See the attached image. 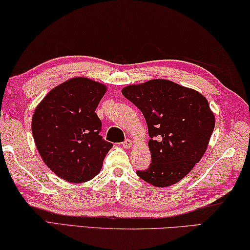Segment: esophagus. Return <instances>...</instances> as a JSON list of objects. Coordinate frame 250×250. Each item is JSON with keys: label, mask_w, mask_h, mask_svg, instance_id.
I'll list each match as a JSON object with an SVG mask.
<instances>
[{"label": "esophagus", "mask_w": 250, "mask_h": 250, "mask_svg": "<svg viewBox=\"0 0 250 250\" xmlns=\"http://www.w3.org/2000/svg\"><path fill=\"white\" fill-rule=\"evenodd\" d=\"M132 145H133V142L130 140H126L124 143H123V147H124V148H130Z\"/></svg>", "instance_id": "esophagus-1"}]
</instances>
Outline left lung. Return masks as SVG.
Here are the masks:
<instances>
[{"label": "left lung", "instance_id": "8db88e82", "mask_svg": "<svg viewBox=\"0 0 250 250\" xmlns=\"http://www.w3.org/2000/svg\"><path fill=\"white\" fill-rule=\"evenodd\" d=\"M122 93L141 109L150 137L152 163L137 176L156 187L178 183L204 156L215 127L205 96L167 80L128 85Z\"/></svg>", "mask_w": 250, "mask_h": 250}]
</instances>
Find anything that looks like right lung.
<instances>
[{"label":"right lung","instance_id":"obj_1","mask_svg":"<svg viewBox=\"0 0 250 250\" xmlns=\"http://www.w3.org/2000/svg\"><path fill=\"white\" fill-rule=\"evenodd\" d=\"M107 87L74 77L48 92L36 106L32 133L43 162L69 183H84L100 173L113 144L100 135L95 109Z\"/></svg>","mask_w":250,"mask_h":250}]
</instances>
